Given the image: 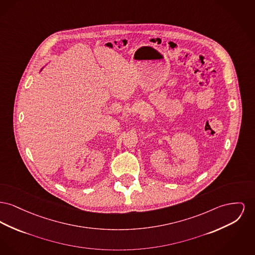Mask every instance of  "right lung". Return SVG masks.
Listing matches in <instances>:
<instances>
[{"label":"right lung","instance_id":"obj_1","mask_svg":"<svg viewBox=\"0 0 255 255\" xmlns=\"http://www.w3.org/2000/svg\"><path fill=\"white\" fill-rule=\"evenodd\" d=\"M43 68H44V66H43V67H42V68H41V69H40V71H39V72H41V70H42V69H43Z\"/></svg>","mask_w":255,"mask_h":255}]
</instances>
